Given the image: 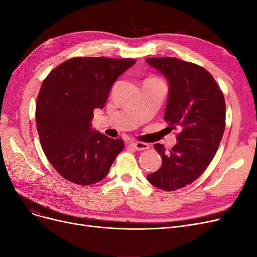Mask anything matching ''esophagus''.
<instances>
[{
	"label": "esophagus",
	"instance_id": "esophagus-1",
	"mask_svg": "<svg viewBox=\"0 0 257 257\" xmlns=\"http://www.w3.org/2000/svg\"><path fill=\"white\" fill-rule=\"evenodd\" d=\"M130 145L137 150H146L149 148V145L147 143H143V142H131Z\"/></svg>",
	"mask_w": 257,
	"mask_h": 257
}]
</instances>
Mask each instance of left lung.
<instances>
[{
  "instance_id": "left-lung-1",
  "label": "left lung",
  "mask_w": 257,
  "mask_h": 257,
  "mask_svg": "<svg viewBox=\"0 0 257 257\" xmlns=\"http://www.w3.org/2000/svg\"><path fill=\"white\" fill-rule=\"evenodd\" d=\"M146 61L168 80L164 119L169 128L180 130L172 149L154 145L162 157V166L147 179L156 187L173 192L193 183L215 157L225 128L224 96L210 72L200 65L175 57Z\"/></svg>"
}]
</instances>
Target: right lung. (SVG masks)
Wrapping results in <instances>:
<instances>
[{
    "label": "right lung",
    "instance_id": "1",
    "mask_svg": "<svg viewBox=\"0 0 257 257\" xmlns=\"http://www.w3.org/2000/svg\"><path fill=\"white\" fill-rule=\"evenodd\" d=\"M135 59L75 57L46 76L36 103L41 147L68 181L91 185L107 176L123 141L91 130L94 109H102L113 82Z\"/></svg>",
    "mask_w": 257,
    "mask_h": 257
}]
</instances>
